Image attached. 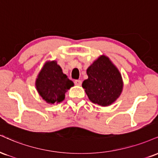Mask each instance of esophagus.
Here are the masks:
<instances>
[{
  "label": "esophagus",
  "mask_w": 158,
  "mask_h": 158,
  "mask_svg": "<svg viewBox=\"0 0 158 158\" xmlns=\"http://www.w3.org/2000/svg\"><path fill=\"white\" fill-rule=\"evenodd\" d=\"M74 84L77 85V86H80L81 85V81L79 80V79H76V80H74Z\"/></svg>",
  "instance_id": "obj_1"
}]
</instances>
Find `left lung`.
Returning <instances> with one entry per match:
<instances>
[{
	"label": "left lung",
	"mask_w": 158,
	"mask_h": 158,
	"mask_svg": "<svg viewBox=\"0 0 158 158\" xmlns=\"http://www.w3.org/2000/svg\"><path fill=\"white\" fill-rule=\"evenodd\" d=\"M88 79L82 87L89 99L98 105L108 106L120 96L123 81L118 70L109 58L101 56L87 68Z\"/></svg>",
	"instance_id": "8db88e82"
}]
</instances>
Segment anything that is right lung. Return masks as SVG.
Listing matches in <instances>:
<instances>
[{"label": "right lung", "mask_w": 158, "mask_h": 158, "mask_svg": "<svg viewBox=\"0 0 158 158\" xmlns=\"http://www.w3.org/2000/svg\"><path fill=\"white\" fill-rule=\"evenodd\" d=\"M73 86V82L62 73L56 62H47L38 75L37 90L42 98L49 104L64 100V94Z\"/></svg>", "instance_id": "1"}]
</instances>
